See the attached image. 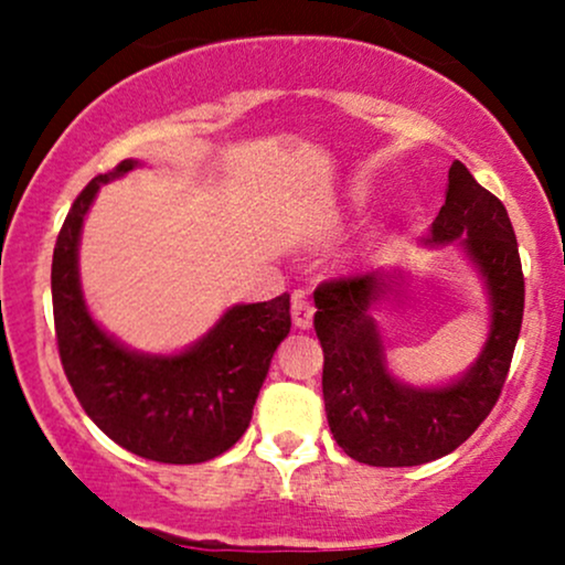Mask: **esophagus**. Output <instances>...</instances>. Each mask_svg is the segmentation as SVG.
Segmentation results:
<instances>
[{
	"instance_id": "1",
	"label": "esophagus",
	"mask_w": 565,
	"mask_h": 565,
	"mask_svg": "<svg viewBox=\"0 0 565 565\" xmlns=\"http://www.w3.org/2000/svg\"><path fill=\"white\" fill-rule=\"evenodd\" d=\"M291 321L297 329H310V323H313V305L302 291H295V297H291Z\"/></svg>"
}]
</instances>
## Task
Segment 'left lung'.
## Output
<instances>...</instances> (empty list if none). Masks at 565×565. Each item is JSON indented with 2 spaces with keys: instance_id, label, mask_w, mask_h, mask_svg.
<instances>
[{
  "instance_id": "1",
  "label": "left lung",
  "mask_w": 565,
  "mask_h": 565,
  "mask_svg": "<svg viewBox=\"0 0 565 565\" xmlns=\"http://www.w3.org/2000/svg\"><path fill=\"white\" fill-rule=\"evenodd\" d=\"M459 242L481 270L491 332L468 372L451 385L412 387L387 372L374 310L393 291L391 274L323 281L313 291L316 334L323 348V406L329 430L355 462L412 468L465 444L494 408L508 380L523 321V270L508 210L476 183L462 161L449 170L446 204L427 244Z\"/></svg>"
}]
</instances>
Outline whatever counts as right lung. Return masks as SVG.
Masks as SVG:
<instances>
[{
  "mask_svg": "<svg viewBox=\"0 0 565 565\" xmlns=\"http://www.w3.org/2000/svg\"><path fill=\"white\" fill-rule=\"evenodd\" d=\"M125 159L76 196L53 252L57 353L87 417L121 449L164 465L228 451L249 427L270 359L289 334V295L233 305L196 345L174 355L129 350L97 327L82 297L79 236L97 188L135 170Z\"/></svg>",
  "mask_w": 565,
  "mask_h": 565,
  "instance_id": "obj_1",
  "label": "right lung"
}]
</instances>
